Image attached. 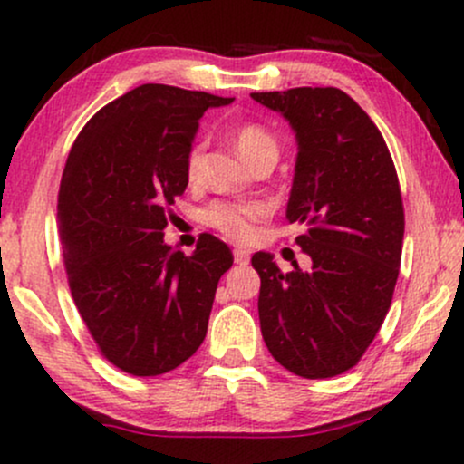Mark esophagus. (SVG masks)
<instances>
[{
    "label": "esophagus",
    "mask_w": 464,
    "mask_h": 464,
    "mask_svg": "<svg viewBox=\"0 0 464 464\" xmlns=\"http://www.w3.org/2000/svg\"><path fill=\"white\" fill-rule=\"evenodd\" d=\"M233 257H236V264H239V266H246L248 264V253H246V250L236 248V250H233Z\"/></svg>",
    "instance_id": "obj_1"
}]
</instances>
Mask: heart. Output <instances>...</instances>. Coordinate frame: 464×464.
Returning <instances> with one entry per match:
<instances>
[{
	"instance_id": "b5f03b06",
	"label": "heart",
	"mask_w": 464,
	"mask_h": 464,
	"mask_svg": "<svg viewBox=\"0 0 464 464\" xmlns=\"http://www.w3.org/2000/svg\"><path fill=\"white\" fill-rule=\"evenodd\" d=\"M233 141L246 161L253 165L262 157L276 154L279 146L273 132L266 130L264 126L253 124H239L233 130ZM202 152H205V143L196 141L191 143L188 154H185V179L188 183H196L200 179L202 169ZM266 214V205L262 202H233V200H216L207 205L198 214V220L205 227L216 228L222 236L236 239V242H246L253 236L255 222Z\"/></svg>"
}]
</instances>
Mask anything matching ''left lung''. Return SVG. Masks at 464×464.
I'll return each instance as SVG.
<instances>
[{"label": "left lung", "mask_w": 464, "mask_h": 464, "mask_svg": "<svg viewBox=\"0 0 464 464\" xmlns=\"http://www.w3.org/2000/svg\"><path fill=\"white\" fill-rule=\"evenodd\" d=\"M279 111L299 141L287 220L310 270L281 273L255 253L259 324L273 358L295 375L324 380L353 369L369 349L399 276L403 202L380 129L335 87L250 93Z\"/></svg>", "instance_id": "8db88e82"}]
</instances>
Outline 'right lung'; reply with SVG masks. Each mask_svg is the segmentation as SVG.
<instances>
[{
    "mask_svg": "<svg viewBox=\"0 0 464 464\" xmlns=\"http://www.w3.org/2000/svg\"><path fill=\"white\" fill-rule=\"evenodd\" d=\"M231 102L141 84L102 106L67 157L58 233L69 290L95 347L129 375H163L205 340L233 253L202 233L185 257L163 242V228L188 188L185 154L198 120Z\"/></svg>",
    "mask_w": 464,
    "mask_h": 464,
    "instance_id": "add662e5",
    "label": "right lung"
}]
</instances>
